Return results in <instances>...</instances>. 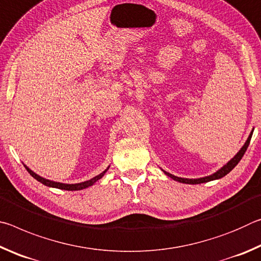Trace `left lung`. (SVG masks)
Returning a JSON list of instances; mask_svg holds the SVG:
<instances>
[{
    "mask_svg": "<svg viewBox=\"0 0 261 261\" xmlns=\"http://www.w3.org/2000/svg\"><path fill=\"white\" fill-rule=\"evenodd\" d=\"M252 134H253V130L250 132L249 137H247V139L245 141V144L243 145L242 148L240 149V151L237 152V154L235 156H233L232 159H230L226 165L222 166L220 168L219 170H216L215 173H213L212 175H208V176H205V177H199V178H184V177H177V176H175L173 174H169L167 173L166 170L161 169L163 173H165L168 177L173 178L174 180H176V182H179V183H184V184H201V183H206V182H211V180H215V179H220L222 178L223 176H226L227 174L230 173V171L235 168L238 162L241 161V159L243 158V155H244V153L246 151V148L249 147V144H250V140H251V137H252Z\"/></svg>",
    "mask_w": 261,
    "mask_h": 261,
    "instance_id": "left-lung-1",
    "label": "left lung"
}]
</instances>
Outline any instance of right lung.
<instances>
[{"instance_id": "add662e5", "label": "right lung", "mask_w": 261, "mask_h": 261, "mask_svg": "<svg viewBox=\"0 0 261 261\" xmlns=\"http://www.w3.org/2000/svg\"><path fill=\"white\" fill-rule=\"evenodd\" d=\"M26 170L29 171L30 175L32 176L33 178H35L38 180V182L42 183L43 185H46V187H49V188H55V189H61V190H68V191H77V190H83V189H86V188H90L93 185L96 180H99L100 178L103 177V175L107 173V170L109 169V167L107 168V169H105L102 173L99 174L98 176H95V177L88 179V180H85V182H82V183H74V184H68V183H61V182H55V180H50V179H47L45 177H42V176L35 174L33 170H31L30 168L24 165Z\"/></svg>"}]
</instances>
